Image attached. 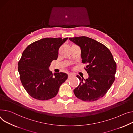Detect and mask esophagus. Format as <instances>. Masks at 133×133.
I'll return each mask as SVG.
<instances>
[{"instance_id": "obj_1", "label": "esophagus", "mask_w": 133, "mask_h": 133, "mask_svg": "<svg viewBox=\"0 0 133 133\" xmlns=\"http://www.w3.org/2000/svg\"><path fill=\"white\" fill-rule=\"evenodd\" d=\"M68 78H70V77H72V76H74V75L73 74H68Z\"/></svg>"}]
</instances>
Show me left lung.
Masks as SVG:
<instances>
[{
	"mask_svg": "<svg viewBox=\"0 0 133 133\" xmlns=\"http://www.w3.org/2000/svg\"><path fill=\"white\" fill-rule=\"evenodd\" d=\"M81 49L82 62L89 78L83 81L79 75V85L74 90L78 99L84 101L98 100L105 95L115 79L117 65L112 54L104 44L87 37L69 38Z\"/></svg>",
	"mask_w": 133,
	"mask_h": 133,
	"instance_id": "obj_1",
	"label": "left lung"
}]
</instances>
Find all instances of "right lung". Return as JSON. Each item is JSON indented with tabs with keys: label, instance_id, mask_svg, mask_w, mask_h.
Wrapping results in <instances>:
<instances>
[{
	"label": "right lung",
	"instance_id": "1",
	"mask_svg": "<svg viewBox=\"0 0 133 133\" xmlns=\"http://www.w3.org/2000/svg\"><path fill=\"white\" fill-rule=\"evenodd\" d=\"M68 38H45L29 45L18 63V70L22 85L28 93L39 100H48L57 94L62 84L68 78L67 74L49 69L56 60L59 48Z\"/></svg>",
	"mask_w": 133,
	"mask_h": 133
}]
</instances>
